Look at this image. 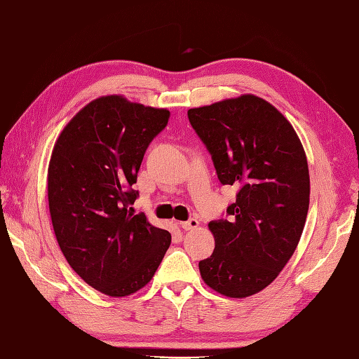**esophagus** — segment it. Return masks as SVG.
Returning <instances> with one entry per match:
<instances>
[{
	"mask_svg": "<svg viewBox=\"0 0 359 359\" xmlns=\"http://www.w3.org/2000/svg\"><path fill=\"white\" fill-rule=\"evenodd\" d=\"M182 229L184 231H192V229H196L198 228V220H196V218H189L187 222H180L178 223Z\"/></svg>",
	"mask_w": 359,
	"mask_h": 359,
	"instance_id": "esophagus-1",
	"label": "esophagus"
}]
</instances>
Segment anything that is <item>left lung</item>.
<instances>
[{
    "label": "left lung",
    "mask_w": 359,
    "mask_h": 359,
    "mask_svg": "<svg viewBox=\"0 0 359 359\" xmlns=\"http://www.w3.org/2000/svg\"><path fill=\"white\" fill-rule=\"evenodd\" d=\"M223 186L238 187L229 218L209 223L215 250L198 263L203 280L228 297L271 283L301 240L310 204L309 164L280 111L252 94L187 111Z\"/></svg>",
    "instance_id": "left-lung-1"
}]
</instances>
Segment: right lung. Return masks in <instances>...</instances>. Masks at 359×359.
I'll return each instance as SVG.
<instances>
[{
    "label": "right lung",
    "mask_w": 359,
    "mask_h": 359,
    "mask_svg": "<svg viewBox=\"0 0 359 359\" xmlns=\"http://www.w3.org/2000/svg\"><path fill=\"white\" fill-rule=\"evenodd\" d=\"M169 118V109L104 96L80 109L54 145L48 200L58 246L69 266L107 296L145 287L170 246L169 231L131 208L145 150Z\"/></svg>",
    "instance_id": "add662e5"
}]
</instances>
